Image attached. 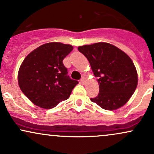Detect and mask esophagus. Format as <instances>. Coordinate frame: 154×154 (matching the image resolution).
Listing matches in <instances>:
<instances>
[{
    "label": "esophagus",
    "mask_w": 154,
    "mask_h": 154,
    "mask_svg": "<svg viewBox=\"0 0 154 154\" xmlns=\"http://www.w3.org/2000/svg\"><path fill=\"white\" fill-rule=\"evenodd\" d=\"M85 80V77H82V78H81V79H80V82L84 83Z\"/></svg>",
    "instance_id": "esophagus-1"
}]
</instances>
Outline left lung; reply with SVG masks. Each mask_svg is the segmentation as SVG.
I'll return each mask as SVG.
<instances>
[{"mask_svg":"<svg viewBox=\"0 0 154 154\" xmlns=\"http://www.w3.org/2000/svg\"><path fill=\"white\" fill-rule=\"evenodd\" d=\"M98 77L99 93L92 102L106 110H116L125 105L137 85V74L130 57L117 47L97 43L78 47Z\"/></svg>","mask_w":154,"mask_h":154,"instance_id":"1","label":"left lung"}]
</instances>
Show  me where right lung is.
<instances>
[{"label": "right lung", "instance_id": "add662e5", "mask_svg": "<svg viewBox=\"0 0 154 154\" xmlns=\"http://www.w3.org/2000/svg\"><path fill=\"white\" fill-rule=\"evenodd\" d=\"M73 49L71 45L48 43L37 48L24 59L18 73L22 93L35 105L52 109L69 97L78 84L67 75L63 60Z\"/></svg>", "mask_w": 154, "mask_h": 154}]
</instances>
